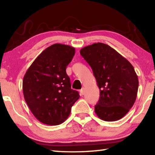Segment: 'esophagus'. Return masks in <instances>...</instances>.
Here are the masks:
<instances>
[{"label": "esophagus", "instance_id": "1", "mask_svg": "<svg viewBox=\"0 0 155 155\" xmlns=\"http://www.w3.org/2000/svg\"><path fill=\"white\" fill-rule=\"evenodd\" d=\"M85 90V89H84L83 87L82 88V89H81V90H80V93H81V95H83V94H84V93H85V90Z\"/></svg>", "mask_w": 155, "mask_h": 155}]
</instances>
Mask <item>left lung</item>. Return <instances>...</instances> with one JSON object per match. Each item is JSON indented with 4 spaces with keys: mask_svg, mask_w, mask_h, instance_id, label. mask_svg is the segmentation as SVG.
<instances>
[{
    "mask_svg": "<svg viewBox=\"0 0 155 155\" xmlns=\"http://www.w3.org/2000/svg\"><path fill=\"white\" fill-rule=\"evenodd\" d=\"M80 54L92 69L100 89L95 106L99 118L107 122L121 119L137 98L139 81L128 60L107 44L95 43L84 47Z\"/></svg>",
    "mask_w": 155,
    "mask_h": 155,
    "instance_id": "1",
    "label": "left lung"
}]
</instances>
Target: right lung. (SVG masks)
<instances>
[{
  "label": "right lung",
  "mask_w": 155,
  "mask_h": 155,
  "mask_svg": "<svg viewBox=\"0 0 155 155\" xmlns=\"http://www.w3.org/2000/svg\"><path fill=\"white\" fill-rule=\"evenodd\" d=\"M74 54L73 47L54 44L37 57L24 76L25 100L43 124L54 126L65 122L79 98L78 91L71 89L65 71Z\"/></svg>",
  "instance_id": "obj_1"
}]
</instances>
